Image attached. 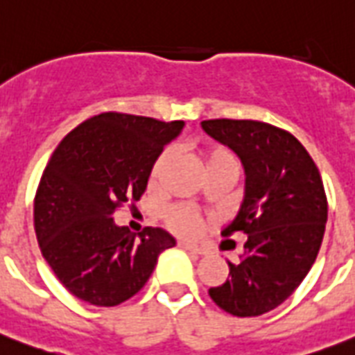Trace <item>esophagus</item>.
<instances>
[{
  "mask_svg": "<svg viewBox=\"0 0 355 355\" xmlns=\"http://www.w3.org/2000/svg\"><path fill=\"white\" fill-rule=\"evenodd\" d=\"M180 247L184 248V250H188V252H193V254H205V250L200 247H197V245H193V243H186V241H180Z\"/></svg>",
  "mask_w": 355,
  "mask_h": 355,
  "instance_id": "1",
  "label": "esophagus"
}]
</instances>
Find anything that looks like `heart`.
Wrapping results in <instances>:
<instances>
[{
    "label": "heart",
    "mask_w": 355,
    "mask_h": 355,
    "mask_svg": "<svg viewBox=\"0 0 355 355\" xmlns=\"http://www.w3.org/2000/svg\"><path fill=\"white\" fill-rule=\"evenodd\" d=\"M167 158H169V150H164L158 158H156L155 166H153V178L158 177L162 171V167L166 166ZM219 164H225V166H232L236 167L237 171H239V162L234 156V153H230L225 147H216V149H211L206 153L205 156V167H211V166H219ZM167 225L175 230V232L182 234V236H197L200 232V227H202V221H200V217L195 214L193 210H189L186 206H177V208H173L167 214Z\"/></svg>",
    "instance_id": "b5f03b06"
}]
</instances>
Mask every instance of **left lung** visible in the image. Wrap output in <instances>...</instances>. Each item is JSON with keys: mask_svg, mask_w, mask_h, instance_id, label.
I'll list each match as a JSON object with an SVG mask.
<instances>
[{"mask_svg": "<svg viewBox=\"0 0 355 355\" xmlns=\"http://www.w3.org/2000/svg\"><path fill=\"white\" fill-rule=\"evenodd\" d=\"M208 136L232 149L245 169V191L223 234H247L230 278L210 287L211 300L236 317L278 308L315 263L326 219L324 186L313 158L293 134L252 119H208Z\"/></svg>", "mask_w": 355, "mask_h": 355, "instance_id": "obj_1", "label": "left lung"}]
</instances>
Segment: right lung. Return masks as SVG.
Returning a JSON list of instances; mask_svg holds the SVG:
<instances>
[{
  "label": "right lung",
  "mask_w": 355,
  "mask_h": 355,
  "mask_svg": "<svg viewBox=\"0 0 355 355\" xmlns=\"http://www.w3.org/2000/svg\"><path fill=\"white\" fill-rule=\"evenodd\" d=\"M184 121L105 112L86 119L47 162L35 199L42 256L73 297L118 306L145 286L158 256L177 245L162 228L138 236L114 211L144 195L156 158Z\"/></svg>",
  "instance_id": "add662e5"
}]
</instances>
